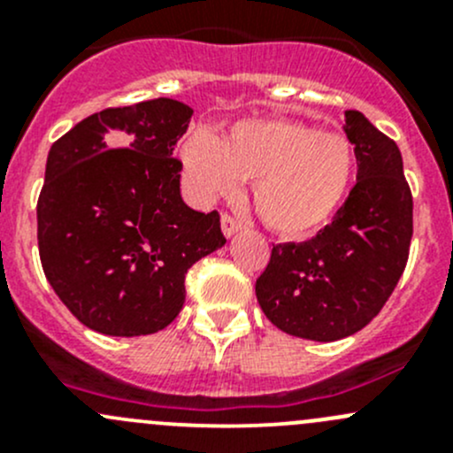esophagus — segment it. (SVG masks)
<instances>
[{
	"instance_id": "esophagus-1",
	"label": "esophagus",
	"mask_w": 453,
	"mask_h": 453,
	"mask_svg": "<svg viewBox=\"0 0 453 453\" xmlns=\"http://www.w3.org/2000/svg\"><path fill=\"white\" fill-rule=\"evenodd\" d=\"M241 227H243V223H241L239 219L230 217V214H223V217H221V230H223V234H226V236L236 234Z\"/></svg>"
}]
</instances>
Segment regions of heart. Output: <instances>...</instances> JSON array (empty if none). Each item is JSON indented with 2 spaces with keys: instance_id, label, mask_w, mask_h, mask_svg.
Segmentation results:
<instances>
[{
  "instance_id": "obj_1",
  "label": "heart",
  "mask_w": 453,
  "mask_h": 453,
  "mask_svg": "<svg viewBox=\"0 0 453 453\" xmlns=\"http://www.w3.org/2000/svg\"><path fill=\"white\" fill-rule=\"evenodd\" d=\"M181 159L203 201L234 197L241 181H252L256 214L287 239H303L331 223L357 166L346 135L289 118L239 120L217 140L195 135Z\"/></svg>"
}]
</instances>
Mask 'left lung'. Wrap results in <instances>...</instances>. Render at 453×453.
I'll list each match as a JSON object with an SVG mask.
<instances>
[{"label":"left lung","instance_id":"obj_1","mask_svg":"<svg viewBox=\"0 0 453 453\" xmlns=\"http://www.w3.org/2000/svg\"><path fill=\"white\" fill-rule=\"evenodd\" d=\"M346 116L357 184L324 230L273 245L256 280L269 322L289 335L335 342L362 331L395 291L412 241V193L395 140L364 113Z\"/></svg>","mask_w":453,"mask_h":453}]
</instances>
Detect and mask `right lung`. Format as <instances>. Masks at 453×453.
<instances>
[{
    "mask_svg": "<svg viewBox=\"0 0 453 453\" xmlns=\"http://www.w3.org/2000/svg\"><path fill=\"white\" fill-rule=\"evenodd\" d=\"M193 109L173 98L109 107L52 144L36 203L41 265L91 331L150 335L184 307L186 273L226 245L219 212L188 208L173 149Z\"/></svg>",
    "mask_w": 453,
    "mask_h": 453,
    "instance_id": "obj_1",
    "label": "right lung"
}]
</instances>
